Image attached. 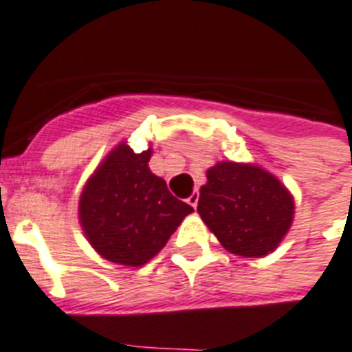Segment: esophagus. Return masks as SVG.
<instances>
[{
    "mask_svg": "<svg viewBox=\"0 0 352 352\" xmlns=\"http://www.w3.org/2000/svg\"><path fill=\"white\" fill-rule=\"evenodd\" d=\"M197 202H199V193H197V191H193V193L188 197V204H190L191 208H197Z\"/></svg>",
    "mask_w": 352,
    "mask_h": 352,
    "instance_id": "1",
    "label": "esophagus"
}]
</instances>
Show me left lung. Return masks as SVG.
Wrapping results in <instances>:
<instances>
[{"label": "left lung", "mask_w": 352, "mask_h": 352, "mask_svg": "<svg viewBox=\"0 0 352 352\" xmlns=\"http://www.w3.org/2000/svg\"><path fill=\"white\" fill-rule=\"evenodd\" d=\"M197 211L226 250L258 258L289 231L295 201L287 188L255 164L222 161L206 171Z\"/></svg>", "instance_id": "1"}]
</instances>
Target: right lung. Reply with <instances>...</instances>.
Returning a JSON list of instances; mask_svg holds the SVG:
<instances>
[{
	"label": "right lung",
	"instance_id": "1",
	"mask_svg": "<svg viewBox=\"0 0 352 352\" xmlns=\"http://www.w3.org/2000/svg\"><path fill=\"white\" fill-rule=\"evenodd\" d=\"M151 148L135 153L122 141L81 191L79 222L94 250L113 264L139 267L166 245L193 208L150 171Z\"/></svg>",
	"mask_w": 352,
	"mask_h": 352
}]
</instances>
